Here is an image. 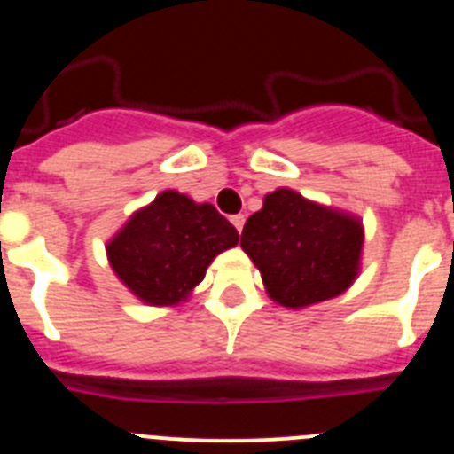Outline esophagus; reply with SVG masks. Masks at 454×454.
I'll return each mask as SVG.
<instances>
[{"instance_id":"1","label":"esophagus","mask_w":454,"mask_h":454,"mask_svg":"<svg viewBox=\"0 0 454 454\" xmlns=\"http://www.w3.org/2000/svg\"><path fill=\"white\" fill-rule=\"evenodd\" d=\"M231 222H232V226H235L237 231L241 232V228H244V222H246V217H244V215H232V217H231Z\"/></svg>"}]
</instances>
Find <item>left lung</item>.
I'll return each mask as SVG.
<instances>
[{
  "label": "left lung",
  "instance_id": "left-lung-1",
  "mask_svg": "<svg viewBox=\"0 0 454 454\" xmlns=\"http://www.w3.org/2000/svg\"><path fill=\"white\" fill-rule=\"evenodd\" d=\"M241 248L262 272L268 297L297 310L355 284L362 272L364 223L348 210L277 188L246 222Z\"/></svg>",
  "mask_w": 454,
  "mask_h": 454
}]
</instances>
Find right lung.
<instances>
[{"label":"right lung","instance_id":"obj_1","mask_svg":"<svg viewBox=\"0 0 454 454\" xmlns=\"http://www.w3.org/2000/svg\"><path fill=\"white\" fill-rule=\"evenodd\" d=\"M237 241L239 232L213 204L164 191L106 241V257L139 301L168 308L186 301L213 259Z\"/></svg>","mask_w":454,"mask_h":454}]
</instances>
